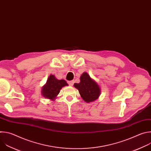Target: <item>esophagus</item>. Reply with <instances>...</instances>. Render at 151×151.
<instances>
[{"label": "esophagus", "mask_w": 151, "mask_h": 151, "mask_svg": "<svg viewBox=\"0 0 151 151\" xmlns=\"http://www.w3.org/2000/svg\"><path fill=\"white\" fill-rule=\"evenodd\" d=\"M68 83L69 84V85L70 86H72L73 85V83H74V81H68Z\"/></svg>", "instance_id": "obj_1"}]
</instances>
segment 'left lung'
<instances>
[{
    "mask_svg": "<svg viewBox=\"0 0 151 151\" xmlns=\"http://www.w3.org/2000/svg\"><path fill=\"white\" fill-rule=\"evenodd\" d=\"M81 82L75 83L74 87L76 88L81 97L86 102H91L98 99L100 90L97 83L93 81L87 73H83L80 78Z\"/></svg>",
    "mask_w": 151,
    "mask_h": 151,
    "instance_id": "1",
    "label": "left lung"
}]
</instances>
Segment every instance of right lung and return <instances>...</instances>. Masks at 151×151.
<instances>
[{
	"label": "right lung",
	"instance_id": "add662e5",
	"mask_svg": "<svg viewBox=\"0 0 151 151\" xmlns=\"http://www.w3.org/2000/svg\"><path fill=\"white\" fill-rule=\"evenodd\" d=\"M66 85H68L66 81L58 80L54 75H50L47 83L42 88V95L45 98L54 100L60 93L61 88Z\"/></svg>",
	"mask_w": 151,
	"mask_h": 151
}]
</instances>
